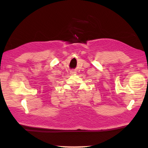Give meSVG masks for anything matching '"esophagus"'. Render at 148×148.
I'll return each instance as SVG.
<instances>
[{
  "instance_id": "34e87169",
  "label": "esophagus",
  "mask_w": 148,
  "mask_h": 148,
  "mask_svg": "<svg viewBox=\"0 0 148 148\" xmlns=\"http://www.w3.org/2000/svg\"><path fill=\"white\" fill-rule=\"evenodd\" d=\"M76 72H75V71H71V73H70V74H76Z\"/></svg>"
}]
</instances>
